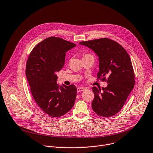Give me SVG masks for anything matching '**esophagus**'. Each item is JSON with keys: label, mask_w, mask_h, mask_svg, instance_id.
I'll return each instance as SVG.
<instances>
[{"label": "esophagus", "mask_w": 153, "mask_h": 153, "mask_svg": "<svg viewBox=\"0 0 153 153\" xmlns=\"http://www.w3.org/2000/svg\"><path fill=\"white\" fill-rule=\"evenodd\" d=\"M85 89H85V88H80V87H79V88H77V92H82V91H85Z\"/></svg>", "instance_id": "34e87169"}]
</instances>
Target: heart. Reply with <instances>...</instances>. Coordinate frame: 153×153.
Returning a JSON list of instances; mask_svg holds the SVG:
<instances>
[{"mask_svg": "<svg viewBox=\"0 0 153 153\" xmlns=\"http://www.w3.org/2000/svg\"><path fill=\"white\" fill-rule=\"evenodd\" d=\"M92 56V55H89V54H86V55H85L83 57H85V56Z\"/></svg>", "mask_w": 153, "mask_h": 153, "instance_id": "obj_1", "label": "heart"}]
</instances>
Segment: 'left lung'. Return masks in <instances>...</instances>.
Returning <instances> with one entry per match:
<instances>
[{
	"instance_id": "1",
	"label": "left lung",
	"mask_w": 153,
	"mask_h": 153,
	"mask_svg": "<svg viewBox=\"0 0 153 153\" xmlns=\"http://www.w3.org/2000/svg\"><path fill=\"white\" fill-rule=\"evenodd\" d=\"M92 49L98 55L97 79L107 82V87H92L94 98L92 108L99 116L110 117L123 107L135 83L130 58L124 48L107 38L80 42Z\"/></svg>"
}]
</instances>
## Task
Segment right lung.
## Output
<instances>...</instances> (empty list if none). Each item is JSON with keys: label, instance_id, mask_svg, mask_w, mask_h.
<instances>
[{"label": "right lung", "instance_id": "add662e5", "mask_svg": "<svg viewBox=\"0 0 153 153\" xmlns=\"http://www.w3.org/2000/svg\"><path fill=\"white\" fill-rule=\"evenodd\" d=\"M76 44L51 36L36 44L30 53L26 75L33 99L48 115L59 117L73 107L77 94L74 85L59 86L56 74L63 68L66 52Z\"/></svg>", "mask_w": 153, "mask_h": 153}]
</instances>
